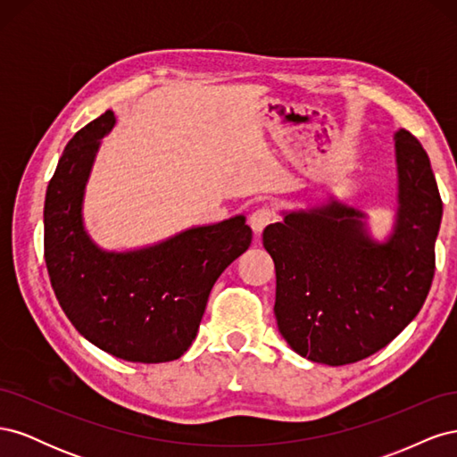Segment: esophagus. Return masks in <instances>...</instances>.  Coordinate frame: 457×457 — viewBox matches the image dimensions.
Returning a JSON list of instances; mask_svg holds the SVG:
<instances>
[{
	"label": "esophagus",
	"mask_w": 457,
	"mask_h": 457,
	"mask_svg": "<svg viewBox=\"0 0 457 457\" xmlns=\"http://www.w3.org/2000/svg\"><path fill=\"white\" fill-rule=\"evenodd\" d=\"M274 219V213H272V210L270 207H259L257 212H253L252 213V217H250V225H252V228H253V232L255 234H261L262 232V228H265L270 220Z\"/></svg>",
	"instance_id": "34e87169"
}]
</instances>
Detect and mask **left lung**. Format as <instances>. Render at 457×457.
Segmentation results:
<instances>
[{
	"mask_svg": "<svg viewBox=\"0 0 457 457\" xmlns=\"http://www.w3.org/2000/svg\"><path fill=\"white\" fill-rule=\"evenodd\" d=\"M396 207L376 238L370 215L326 195L282 210L262 230L276 269L274 316L282 337L311 362L343 366L389 345L427 299L435 274L442 200L427 152L395 131Z\"/></svg>",
	"mask_w": 457,
	"mask_h": 457,
	"instance_id": "1",
	"label": "left lung"
}]
</instances>
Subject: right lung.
<instances>
[{
  "label": "right lung",
  "mask_w": 457,
  "mask_h": 457,
  "mask_svg": "<svg viewBox=\"0 0 457 457\" xmlns=\"http://www.w3.org/2000/svg\"><path fill=\"white\" fill-rule=\"evenodd\" d=\"M112 110L79 129L49 181L44 227L51 286L95 347L128 362L177 361L196 339L217 278L252 244L244 215L188 227L133 250H104L86 228L84 200Z\"/></svg>",
  "instance_id": "obj_1"
}]
</instances>
